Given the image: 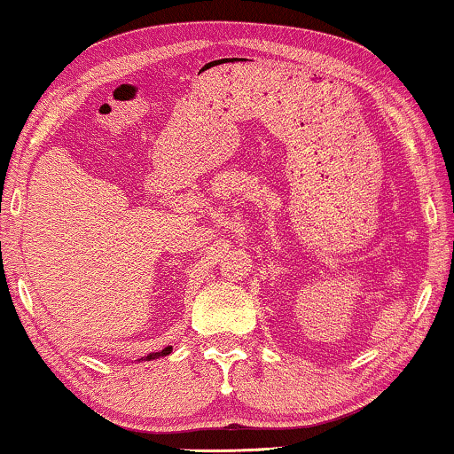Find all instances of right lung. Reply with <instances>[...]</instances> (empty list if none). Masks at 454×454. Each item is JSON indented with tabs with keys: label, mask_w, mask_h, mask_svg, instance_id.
Masks as SVG:
<instances>
[{
	"label": "right lung",
	"mask_w": 454,
	"mask_h": 454,
	"mask_svg": "<svg viewBox=\"0 0 454 454\" xmlns=\"http://www.w3.org/2000/svg\"><path fill=\"white\" fill-rule=\"evenodd\" d=\"M170 350H173V346H167V348L164 350H160V352H150L148 356L144 358V361H154V358H160V356H167V355H170Z\"/></svg>",
	"instance_id": "add662e5"
}]
</instances>
